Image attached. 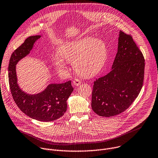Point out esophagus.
I'll return each mask as SVG.
<instances>
[{
    "mask_svg": "<svg viewBox=\"0 0 158 158\" xmlns=\"http://www.w3.org/2000/svg\"><path fill=\"white\" fill-rule=\"evenodd\" d=\"M81 84V81L78 79H74L73 80V85L76 86H79Z\"/></svg>",
    "mask_w": 158,
    "mask_h": 158,
    "instance_id": "1",
    "label": "esophagus"
}]
</instances>
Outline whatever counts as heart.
Here are the masks:
<instances>
[{
  "mask_svg": "<svg viewBox=\"0 0 158 158\" xmlns=\"http://www.w3.org/2000/svg\"><path fill=\"white\" fill-rule=\"evenodd\" d=\"M107 46L101 39L84 37L63 44L52 61L60 71L67 69V63H73V67L78 74L91 77L102 70L107 58Z\"/></svg>",
  "mask_w": 158,
  "mask_h": 158,
  "instance_id": "obj_1",
  "label": "heart"
}]
</instances>
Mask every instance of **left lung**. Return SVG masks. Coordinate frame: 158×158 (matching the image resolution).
Returning <instances> with one entry per match:
<instances>
[{"label":"left lung","mask_w":158,"mask_h":158,"mask_svg":"<svg viewBox=\"0 0 158 158\" xmlns=\"http://www.w3.org/2000/svg\"><path fill=\"white\" fill-rule=\"evenodd\" d=\"M144 68L143 56L132 37L120 30L111 71L94 81L93 111L100 116L111 117L127 110L141 91Z\"/></svg>","instance_id":"left-lung-1"}]
</instances>
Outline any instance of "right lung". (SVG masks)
<instances>
[{
    "label": "right lung",
    "instance_id": "right-lung-1",
    "mask_svg": "<svg viewBox=\"0 0 158 158\" xmlns=\"http://www.w3.org/2000/svg\"><path fill=\"white\" fill-rule=\"evenodd\" d=\"M41 35L28 37L11 55L8 67L10 92L17 106L24 114L34 119L48 122L61 118L67 110V100L73 89L71 81L65 83H51L41 92L28 94L18 84L16 66L19 60L27 56Z\"/></svg>",
    "mask_w": 158,
    "mask_h": 158
}]
</instances>
